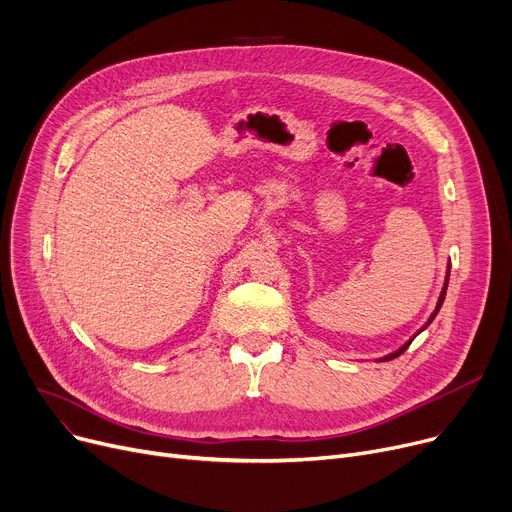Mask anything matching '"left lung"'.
Returning a JSON list of instances; mask_svg holds the SVG:
<instances>
[{"label":"left lung","instance_id":"left-lung-1","mask_svg":"<svg viewBox=\"0 0 512 512\" xmlns=\"http://www.w3.org/2000/svg\"><path fill=\"white\" fill-rule=\"evenodd\" d=\"M446 288H448V278H446V284H444V290H442V294H440V301H438V305H436V311L432 313V317H429V321H427V324H425V328L429 326V324H432V319L438 315V311H440V307H442V303H444V297H446ZM415 340V336L407 342V344H402L400 348H398V351L396 353H392V355H388V357H384L382 361H390V359H394V357H398V355H402V353H405L407 351V348H409V344Z\"/></svg>","mask_w":512,"mask_h":512}]
</instances>
